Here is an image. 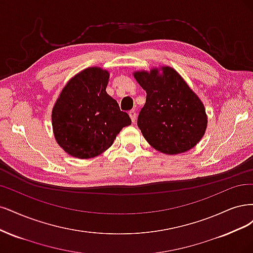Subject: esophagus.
Returning a JSON list of instances; mask_svg holds the SVG:
<instances>
[{
    "instance_id": "1",
    "label": "esophagus",
    "mask_w": 253,
    "mask_h": 253,
    "mask_svg": "<svg viewBox=\"0 0 253 253\" xmlns=\"http://www.w3.org/2000/svg\"><path fill=\"white\" fill-rule=\"evenodd\" d=\"M129 117H130V119H131L132 123H134L135 120H136V112H135V110H130L129 111Z\"/></svg>"
}]
</instances>
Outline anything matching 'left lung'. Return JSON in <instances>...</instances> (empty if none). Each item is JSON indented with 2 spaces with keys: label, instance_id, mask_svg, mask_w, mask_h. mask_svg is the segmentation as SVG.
Returning <instances> with one entry per match:
<instances>
[{
  "label": "left lung",
  "instance_id": "8db88e82",
  "mask_svg": "<svg viewBox=\"0 0 253 253\" xmlns=\"http://www.w3.org/2000/svg\"><path fill=\"white\" fill-rule=\"evenodd\" d=\"M147 93L137 119L145 140L165 154L192 149L207 128L206 109L198 94L175 69L169 66L133 72Z\"/></svg>",
  "mask_w": 253,
  "mask_h": 253
}]
</instances>
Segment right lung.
Here are the masks:
<instances>
[{
	"label": "right lung",
	"mask_w": 253,
	"mask_h": 253,
	"mask_svg": "<svg viewBox=\"0 0 253 253\" xmlns=\"http://www.w3.org/2000/svg\"><path fill=\"white\" fill-rule=\"evenodd\" d=\"M108 70L89 67L72 77L51 113L56 143L69 156L91 159L107 150L122 129L131 124L128 113L106 92Z\"/></svg>",
	"instance_id": "1"
}]
</instances>
